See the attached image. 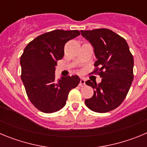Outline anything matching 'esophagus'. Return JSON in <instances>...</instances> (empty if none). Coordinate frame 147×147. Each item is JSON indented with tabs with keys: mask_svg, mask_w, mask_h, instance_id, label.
Instances as JSON below:
<instances>
[{
	"mask_svg": "<svg viewBox=\"0 0 147 147\" xmlns=\"http://www.w3.org/2000/svg\"><path fill=\"white\" fill-rule=\"evenodd\" d=\"M79 85H80V87L85 86V80H84V79H81V80H80V84H79Z\"/></svg>",
	"mask_w": 147,
	"mask_h": 147,
	"instance_id": "esophagus-1",
	"label": "esophagus"
}]
</instances>
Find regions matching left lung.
Masks as SVG:
<instances>
[{"instance_id":"obj_1","label":"left lung","mask_w":147,"mask_h":147,"mask_svg":"<svg viewBox=\"0 0 147 147\" xmlns=\"http://www.w3.org/2000/svg\"><path fill=\"white\" fill-rule=\"evenodd\" d=\"M81 34L93 45L97 58L92 74L102 78L99 84L90 80L85 82L94 93L85 103L94 112H109L119 107L129 92L134 78L133 57L127 41L111 30H81Z\"/></svg>"}]
</instances>
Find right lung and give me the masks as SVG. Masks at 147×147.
I'll use <instances>...</instances> for the list:
<instances>
[{"mask_svg": "<svg viewBox=\"0 0 147 147\" xmlns=\"http://www.w3.org/2000/svg\"><path fill=\"white\" fill-rule=\"evenodd\" d=\"M80 34L78 30L56 29L34 38L23 51L21 80L30 102L41 112L51 113L62 109L71 90L80 83L77 75L55 80V66L64 56L65 45Z\"/></svg>", "mask_w": 147, "mask_h": 147, "instance_id": "1", "label": "right lung"}]
</instances>
